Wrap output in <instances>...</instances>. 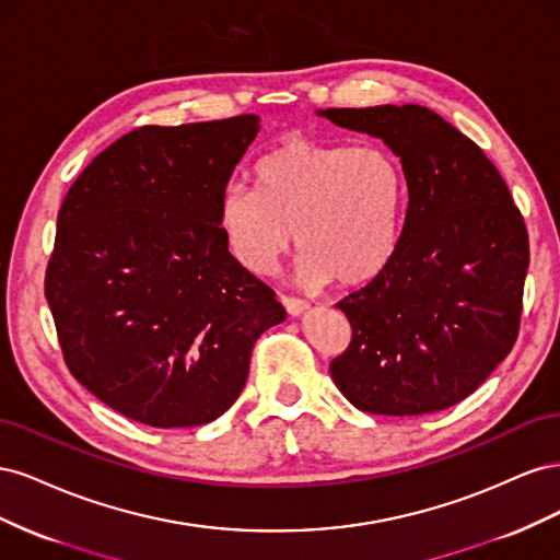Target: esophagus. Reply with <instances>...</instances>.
Listing matches in <instances>:
<instances>
[{
    "mask_svg": "<svg viewBox=\"0 0 560 560\" xmlns=\"http://www.w3.org/2000/svg\"><path fill=\"white\" fill-rule=\"evenodd\" d=\"M280 301H282V306L287 308V313H290V315H301V313H306V311L311 308V303H308V301L296 299V296H287V294H282V296H280Z\"/></svg>",
    "mask_w": 560,
    "mask_h": 560,
    "instance_id": "34e87169",
    "label": "esophagus"
}]
</instances>
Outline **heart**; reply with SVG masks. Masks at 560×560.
Instances as JSON below:
<instances>
[{
    "label": "heart",
    "mask_w": 560,
    "mask_h": 560,
    "mask_svg": "<svg viewBox=\"0 0 560 560\" xmlns=\"http://www.w3.org/2000/svg\"><path fill=\"white\" fill-rule=\"evenodd\" d=\"M254 184L219 200V229L249 273H270L294 235L308 282L362 284L395 254L404 173L378 144L287 138L254 165Z\"/></svg>",
    "instance_id": "b5f03b06"
}]
</instances>
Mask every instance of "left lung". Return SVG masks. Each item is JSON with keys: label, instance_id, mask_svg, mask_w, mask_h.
<instances>
[{"label": "left lung", "instance_id": "1", "mask_svg": "<svg viewBox=\"0 0 560 560\" xmlns=\"http://www.w3.org/2000/svg\"><path fill=\"white\" fill-rule=\"evenodd\" d=\"M381 138L409 189L395 254L336 303L352 338L331 360L360 411L422 416L469 397L512 352L528 273V231L498 167L420 105L317 112Z\"/></svg>", "mask_w": 560, "mask_h": 560}]
</instances>
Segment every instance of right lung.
Masks as SVG:
<instances>
[{"mask_svg":"<svg viewBox=\"0 0 560 560\" xmlns=\"http://www.w3.org/2000/svg\"><path fill=\"white\" fill-rule=\"evenodd\" d=\"M259 118L142 126L67 191L44 292L70 374L151 428H196L243 393L276 292L231 257L219 200Z\"/></svg>","mask_w":560,"mask_h":560,"instance_id":"obj_1","label":"right lung"}]
</instances>
